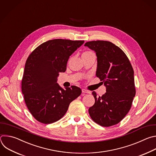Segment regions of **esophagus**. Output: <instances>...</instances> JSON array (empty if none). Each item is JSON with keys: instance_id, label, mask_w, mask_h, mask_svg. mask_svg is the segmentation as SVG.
I'll return each instance as SVG.
<instances>
[{"instance_id": "esophagus-1", "label": "esophagus", "mask_w": 156, "mask_h": 156, "mask_svg": "<svg viewBox=\"0 0 156 156\" xmlns=\"http://www.w3.org/2000/svg\"><path fill=\"white\" fill-rule=\"evenodd\" d=\"M82 93H90V91H88L87 90H85V89H82Z\"/></svg>"}]
</instances>
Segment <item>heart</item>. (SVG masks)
<instances>
[{
    "instance_id": "obj_1",
    "label": "heart",
    "mask_w": 156,
    "mask_h": 156,
    "mask_svg": "<svg viewBox=\"0 0 156 156\" xmlns=\"http://www.w3.org/2000/svg\"><path fill=\"white\" fill-rule=\"evenodd\" d=\"M91 53V52H90V51H86V52H85L83 53Z\"/></svg>"
}]
</instances>
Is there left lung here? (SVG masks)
I'll use <instances>...</instances> for the list:
<instances>
[{"label": "left lung", "instance_id": "obj_1", "mask_svg": "<svg viewBox=\"0 0 156 156\" xmlns=\"http://www.w3.org/2000/svg\"><path fill=\"white\" fill-rule=\"evenodd\" d=\"M84 45L95 51L96 76L106 88L102 97L92 92L95 102L88 109L89 114L101 126H114L127 114L135 96L133 68L126 53L111 42L90 41Z\"/></svg>", "mask_w": 156, "mask_h": 156}]
</instances>
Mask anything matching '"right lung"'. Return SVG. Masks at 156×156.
Instances as JSON below:
<instances>
[{
  "instance_id": "obj_1",
  "label": "right lung",
  "mask_w": 156,
  "mask_h": 156,
  "mask_svg": "<svg viewBox=\"0 0 156 156\" xmlns=\"http://www.w3.org/2000/svg\"><path fill=\"white\" fill-rule=\"evenodd\" d=\"M84 41L53 39L38 46L28 56L21 82L24 101L39 122L48 124L63 117L69 104L82 93L80 88H61L59 73H64L69 56Z\"/></svg>"
}]
</instances>
